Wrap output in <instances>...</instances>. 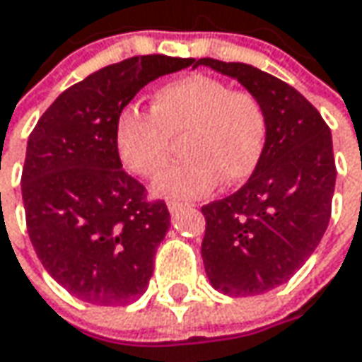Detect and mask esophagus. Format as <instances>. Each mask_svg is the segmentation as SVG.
Listing matches in <instances>:
<instances>
[{"mask_svg": "<svg viewBox=\"0 0 362 362\" xmlns=\"http://www.w3.org/2000/svg\"><path fill=\"white\" fill-rule=\"evenodd\" d=\"M186 202H178V200H170L168 202V210L174 214V212H178V210H182V208H186Z\"/></svg>", "mask_w": 362, "mask_h": 362, "instance_id": "obj_1", "label": "esophagus"}]
</instances>
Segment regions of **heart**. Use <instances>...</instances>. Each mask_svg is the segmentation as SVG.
<instances>
[{
    "mask_svg": "<svg viewBox=\"0 0 362 362\" xmlns=\"http://www.w3.org/2000/svg\"><path fill=\"white\" fill-rule=\"evenodd\" d=\"M176 138H182L186 156L164 172L156 194L188 200L210 192L220 178L228 186L240 184L264 154L267 107L248 90L192 74L156 88L152 112L126 106L116 116L119 160L142 178H156L164 170Z\"/></svg>",
    "mask_w": 362,
    "mask_h": 362,
    "instance_id": "b5f03b06",
    "label": "heart"
}]
</instances>
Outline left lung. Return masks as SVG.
I'll return each mask as SVG.
<instances>
[{"label":"left lung","instance_id":"1","mask_svg":"<svg viewBox=\"0 0 362 362\" xmlns=\"http://www.w3.org/2000/svg\"><path fill=\"white\" fill-rule=\"evenodd\" d=\"M196 66L236 78L267 107V148L252 176L202 206V258L212 286L255 296L291 281L329 226L337 180L330 128L305 95L262 69L212 57Z\"/></svg>","mask_w":362,"mask_h":362}]
</instances>
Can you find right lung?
I'll return each mask as SVG.
<instances>
[{
	"instance_id": "right-lung-1",
	"label": "right lung",
	"mask_w": 362,
	"mask_h": 362,
	"mask_svg": "<svg viewBox=\"0 0 362 362\" xmlns=\"http://www.w3.org/2000/svg\"><path fill=\"white\" fill-rule=\"evenodd\" d=\"M194 62L150 54L98 69L57 95L30 134L28 234L45 270L80 300L130 305L146 293L170 212L122 168L114 124L146 83Z\"/></svg>"
}]
</instances>
